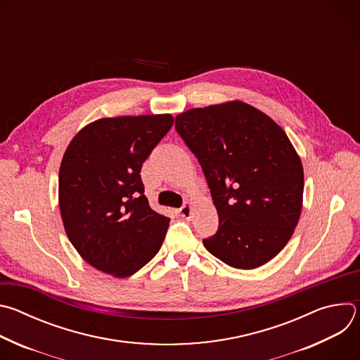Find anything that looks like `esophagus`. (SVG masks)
<instances>
[{"label": "esophagus", "mask_w": 360, "mask_h": 360, "mask_svg": "<svg viewBox=\"0 0 360 360\" xmlns=\"http://www.w3.org/2000/svg\"><path fill=\"white\" fill-rule=\"evenodd\" d=\"M179 214H181V217L182 218H185V219H189L191 218V215H192V210H191V205H184V207L179 210Z\"/></svg>", "instance_id": "1"}]
</instances>
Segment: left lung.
Returning a JSON list of instances; mask_svg holds the SVG:
<instances>
[{
    "label": "left lung",
    "instance_id": "1",
    "mask_svg": "<svg viewBox=\"0 0 360 360\" xmlns=\"http://www.w3.org/2000/svg\"><path fill=\"white\" fill-rule=\"evenodd\" d=\"M175 128L198 158L219 217L203 246L238 269L269 262L302 211L303 168L285 131L242 101L182 112Z\"/></svg>",
    "mask_w": 360,
    "mask_h": 360
}]
</instances>
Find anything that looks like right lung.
<instances>
[{
	"label": "right lung",
	"instance_id": "obj_1",
	"mask_svg": "<svg viewBox=\"0 0 360 360\" xmlns=\"http://www.w3.org/2000/svg\"><path fill=\"white\" fill-rule=\"evenodd\" d=\"M172 125L169 114L102 118L70 142L60 211L71 243L98 271L131 276L161 249L169 218L150 210L141 168Z\"/></svg>",
	"mask_w": 360,
	"mask_h": 360
}]
</instances>
